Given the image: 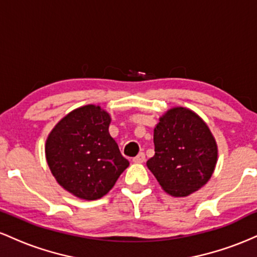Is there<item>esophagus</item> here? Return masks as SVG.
<instances>
[{
    "label": "esophagus",
    "instance_id": "obj_1",
    "mask_svg": "<svg viewBox=\"0 0 257 257\" xmlns=\"http://www.w3.org/2000/svg\"><path fill=\"white\" fill-rule=\"evenodd\" d=\"M144 161H145V155H144V152H140L137 157L133 158V162H134V163H143Z\"/></svg>",
    "mask_w": 257,
    "mask_h": 257
}]
</instances>
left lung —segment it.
I'll use <instances>...</instances> for the list:
<instances>
[{
	"label": "left lung",
	"mask_w": 257,
	"mask_h": 257,
	"mask_svg": "<svg viewBox=\"0 0 257 257\" xmlns=\"http://www.w3.org/2000/svg\"><path fill=\"white\" fill-rule=\"evenodd\" d=\"M153 143L155 156L147 161V168L172 196H188L213 175L216 143L208 125L188 108L174 107L161 117Z\"/></svg>",
	"instance_id": "left-lung-1"
}]
</instances>
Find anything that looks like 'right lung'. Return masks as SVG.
<instances>
[{
    "label": "right lung",
    "mask_w": 257,
    "mask_h": 257,
    "mask_svg": "<svg viewBox=\"0 0 257 257\" xmlns=\"http://www.w3.org/2000/svg\"><path fill=\"white\" fill-rule=\"evenodd\" d=\"M110 122V114L100 106L87 105L65 116L47 139L52 174L78 198H101L129 166L108 133Z\"/></svg>",
    "instance_id": "obj_1"
}]
</instances>
